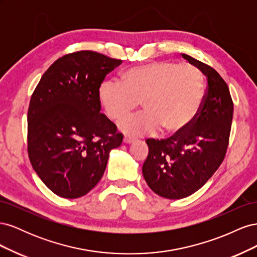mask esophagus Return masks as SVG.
<instances>
[{
	"mask_svg": "<svg viewBox=\"0 0 257 257\" xmlns=\"http://www.w3.org/2000/svg\"><path fill=\"white\" fill-rule=\"evenodd\" d=\"M133 142H134V139L131 138V137H124L123 138V143L125 144V145H130V144H132Z\"/></svg>",
	"mask_w": 257,
	"mask_h": 257,
	"instance_id": "1",
	"label": "esophagus"
}]
</instances>
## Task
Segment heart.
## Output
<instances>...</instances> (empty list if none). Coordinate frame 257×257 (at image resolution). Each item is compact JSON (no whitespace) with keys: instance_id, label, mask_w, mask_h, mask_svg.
Instances as JSON below:
<instances>
[{"instance_id":"1","label":"heart","mask_w":257,"mask_h":257,"mask_svg":"<svg viewBox=\"0 0 257 257\" xmlns=\"http://www.w3.org/2000/svg\"><path fill=\"white\" fill-rule=\"evenodd\" d=\"M97 100L109 120L118 122L141 101L145 111L119 123L123 133L144 136L182 133L196 120L204 104V80L199 69L173 61H154L124 72L120 83L104 81Z\"/></svg>"}]
</instances>
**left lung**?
<instances>
[{"mask_svg":"<svg viewBox=\"0 0 257 257\" xmlns=\"http://www.w3.org/2000/svg\"><path fill=\"white\" fill-rule=\"evenodd\" d=\"M181 56L204 74L208 89L201 110L188 131L173 139L146 141L149 153L143 165L144 178L155 194L168 199L192 195L220 167L234 113L229 89L217 72L188 54Z\"/></svg>","mask_w":257,"mask_h":257,"instance_id":"obj_1","label":"left lung"}]
</instances>
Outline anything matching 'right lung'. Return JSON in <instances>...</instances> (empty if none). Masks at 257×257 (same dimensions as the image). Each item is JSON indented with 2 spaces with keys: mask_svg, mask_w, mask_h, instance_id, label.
Masks as SVG:
<instances>
[{
  "mask_svg": "<svg viewBox=\"0 0 257 257\" xmlns=\"http://www.w3.org/2000/svg\"><path fill=\"white\" fill-rule=\"evenodd\" d=\"M122 63L83 50L58 59L46 71L30 100L28 151L36 174L64 198L89 193L103 177L109 152L123 135L100 113L97 89Z\"/></svg>",
  "mask_w": 257,
  "mask_h": 257,
  "instance_id": "right-lung-1",
  "label": "right lung"
}]
</instances>
